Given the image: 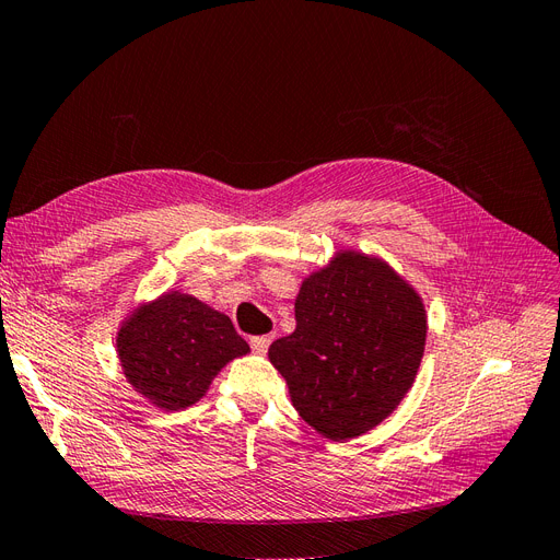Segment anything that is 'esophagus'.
Instances as JSON below:
<instances>
[{
    "label": "esophagus",
    "mask_w": 560,
    "mask_h": 560,
    "mask_svg": "<svg viewBox=\"0 0 560 560\" xmlns=\"http://www.w3.org/2000/svg\"><path fill=\"white\" fill-rule=\"evenodd\" d=\"M272 339H275V335H260V337H250L248 339V345H250V349H254L256 353H267V349H269V345H272Z\"/></svg>",
    "instance_id": "esophagus-1"
}]
</instances>
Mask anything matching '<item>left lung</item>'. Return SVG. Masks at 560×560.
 <instances>
[{
	"label": "left lung",
	"instance_id": "1",
	"mask_svg": "<svg viewBox=\"0 0 560 560\" xmlns=\"http://www.w3.org/2000/svg\"><path fill=\"white\" fill-rule=\"evenodd\" d=\"M295 320L267 355L320 435L358 438L400 405L421 365L425 312L388 265L341 254L302 283Z\"/></svg>",
	"mask_w": 560,
	"mask_h": 560
}]
</instances>
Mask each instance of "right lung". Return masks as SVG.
Listing matches in <instances>:
<instances>
[{
	"instance_id": "add662e5",
	"label": "right lung",
	"mask_w": 560,
	"mask_h": 560,
	"mask_svg": "<svg viewBox=\"0 0 560 560\" xmlns=\"http://www.w3.org/2000/svg\"><path fill=\"white\" fill-rule=\"evenodd\" d=\"M248 353L232 320L190 295L167 293L118 335L130 384L165 411L195 405L228 360Z\"/></svg>"
}]
</instances>
